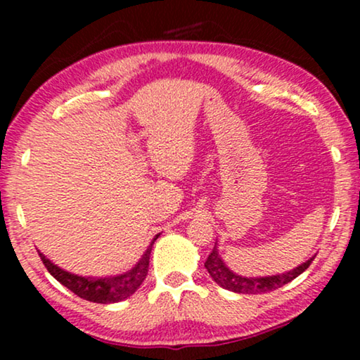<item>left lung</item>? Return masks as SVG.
Here are the masks:
<instances>
[{
  "label": "left lung",
  "mask_w": 360,
  "mask_h": 360,
  "mask_svg": "<svg viewBox=\"0 0 360 360\" xmlns=\"http://www.w3.org/2000/svg\"><path fill=\"white\" fill-rule=\"evenodd\" d=\"M314 259V257H313ZM313 259L307 260V262L298 265L297 269L290 270L287 274L282 275H274V277H260V278H248V277H240V275L234 274L233 270H229L226 267L223 259L219 257L218 249L216 245L211 250V254L206 259L205 267L208 270V274L213 277V280L221 287L226 290H231V292L236 293H267L272 292V290H277L280 287H283L285 283L292 282L293 278H297L300 274H303L309 265H311Z\"/></svg>",
  "instance_id": "1"
}]
</instances>
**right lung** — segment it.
<instances>
[{
    "instance_id": "add662e5",
    "label": "right lung",
    "mask_w": 360,
    "mask_h": 360,
    "mask_svg": "<svg viewBox=\"0 0 360 360\" xmlns=\"http://www.w3.org/2000/svg\"><path fill=\"white\" fill-rule=\"evenodd\" d=\"M152 244L149 245V249L146 250V254L142 255L139 262L136 264L134 269H131L129 272L122 275H117V277H100V278L82 277V275L70 274L67 272V270L57 267L56 264H52L51 260L41 252H39V257H41L42 264L46 265L49 274H51L57 282H60L63 287L72 290L77 297L88 300V302H93V303L106 304V303H116V302H121V300L129 298L131 295L139 288V285L144 282L147 270H149V257H150Z\"/></svg>"
}]
</instances>
